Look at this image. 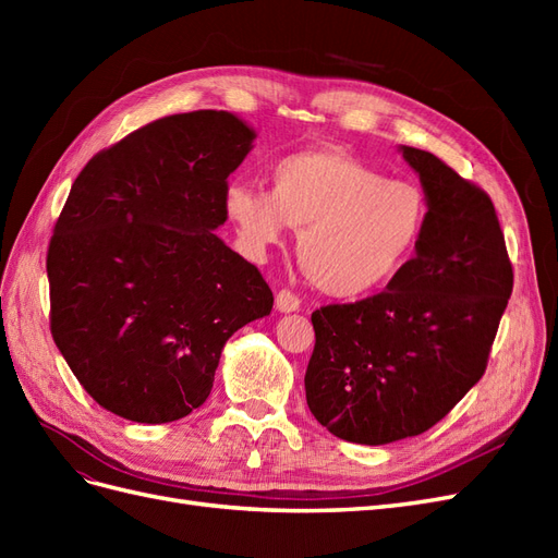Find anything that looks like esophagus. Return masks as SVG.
Wrapping results in <instances>:
<instances>
[{
	"label": "esophagus",
	"instance_id": "34e87169",
	"mask_svg": "<svg viewBox=\"0 0 558 558\" xmlns=\"http://www.w3.org/2000/svg\"><path fill=\"white\" fill-rule=\"evenodd\" d=\"M275 307L281 312V314H291V312H298L300 310V298L289 291V289H281L275 298Z\"/></svg>",
	"mask_w": 558,
	"mask_h": 558
}]
</instances>
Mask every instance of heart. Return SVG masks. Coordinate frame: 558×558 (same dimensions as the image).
Wrapping results in <instances>:
<instances>
[{"label": "heart", "mask_w": 558, "mask_h": 558, "mask_svg": "<svg viewBox=\"0 0 558 558\" xmlns=\"http://www.w3.org/2000/svg\"><path fill=\"white\" fill-rule=\"evenodd\" d=\"M223 207L253 256L300 230L298 256L318 291L361 298L391 283L428 226V197L414 181L386 179L335 148L277 160L269 191L230 183Z\"/></svg>", "instance_id": "obj_1"}]
</instances>
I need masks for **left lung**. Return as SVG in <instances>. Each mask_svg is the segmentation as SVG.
<instances>
[{"label": "left lung", "mask_w": 558, "mask_h": 558, "mask_svg": "<svg viewBox=\"0 0 558 558\" xmlns=\"http://www.w3.org/2000/svg\"><path fill=\"white\" fill-rule=\"evenodd\" d=\"M428 197L416 256L386 291L312 314L307 404L356 445L414 437L475 386L512 293V263L480 185L428 150L400 146Z\"/></svg>", "instance_id": "1"}]
</instances>
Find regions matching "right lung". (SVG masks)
I'll list each match as a JSON object with an SVG mask.
<instances>
[{"label":"right lung","instance_id":"1","mask_svg":"<svg viewBox=\"0 0 558 558\" xmlns=\"http://www.w3.org/2000/svg\"><path fill=\"white\" fill-rule=\"evenodd\" d=\"M253 140L228 111L165 116L72 183L46 256L50 332L105 410L137 424L189 416L232 332L272 312L258 267L214 232Z\"/></svg>","mask_w":558,"mask_h":558}]
</instances>
